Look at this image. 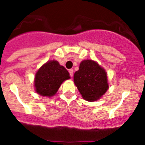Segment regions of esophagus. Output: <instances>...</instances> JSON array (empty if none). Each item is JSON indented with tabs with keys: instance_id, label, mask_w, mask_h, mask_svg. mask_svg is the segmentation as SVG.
<instances>
[{
	"instance_id": "34e87169",
	"label": "esophagus",
	"mask_w": 145,
	"mask_h": 145,
	"mask_svg": "<svg viewBox=\"0 0 145 145\" xmlns=\"http://www.w3.org/2000/svg\"><path fill=\"white\" fill-rule=\"evenodd\" d=\"M69 72H70V76L72 77V75H73V70H72V69H70V70H69Z\"/></svg>"
}]
</instances>
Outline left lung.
Instances as JSON below:
<instances>
[{"label":"left lung","mask_w":145,"mask_h":145,"mask_svg":"<svg viewBox=\"0 0 145 145\" xmlns=\"http://www.w3.org/2000/svg\"><path fill=\"white\" fill-rule=\"evenodd\" d=\"M74 83L82 97L89 102L99 99L109 88L105 70L91 59L81 61L74 74Z\"/></svg>","instance_id":"1"}]
</instances>
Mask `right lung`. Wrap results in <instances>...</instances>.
Masks as SVG:
<instances>
[{
	"label": "right lung",
	"mask_w": 145,
	"mask_h": 145,
	"mask_svg": "<svg viewBox=\"0 0 145 145\" xmlns=\"http://www.w3.org/2000/svg\"><path fill=\"white\" fill-rule=\"evenodd\" d=\"M70 78L68 71L58 61H49L38 70L35 77V91L43 97H52L62 82Z\"/></svg>",
	"instance_id": "obj_1"
}]
</instances>
